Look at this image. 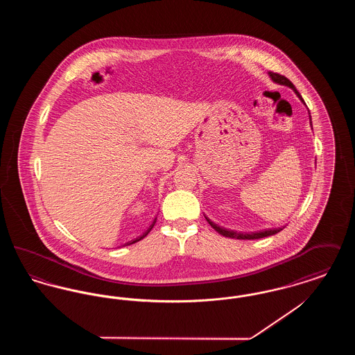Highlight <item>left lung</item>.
<instances>
[{
  "mask_svg": "<svg viewBox=\"0 0 355 355\" xmlns=\"http://www.w3.org/2000/svg\"><path fill=\"white\" fill-rule=\"evenodd\" d=\"M269 76H270L272 83H275V84L285 85V86L291 87V89L294 90V93L297 94V97H298V98L304 103V98L301 97L300 92L295 89V86L293 85V83H291L290 80H287L285 76H281V74H278V73H272V71H269ZM304 105H306V103H304ZM309 114H310V113H309ZM310 125H311V119H310ZM205 218H206V220L210 223V226H211L216 232H218V233H220V236H229V238H236V239H258V238H263V236H274V234L279 233V232L285 227V226H284V227H274V229H266V230L253 232V233H239V232H234V230H229V229L220 227V226H218L217 223H214L213 220H209L207 217H205Z\"/></svg>",
  "mask_w": 355,
  "mask_h": 355,
  "instance_id": "left-lung-1",
  "label": "left lung"
}]
</instances>
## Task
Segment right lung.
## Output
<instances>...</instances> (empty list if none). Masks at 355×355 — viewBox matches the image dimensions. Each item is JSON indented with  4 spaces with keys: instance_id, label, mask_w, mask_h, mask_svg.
<instances>
[{
    "instance_id": "add662e5",
    "label": "right lung",
    "mask_w": 355,
    "mask_h": 355,
    "mask_svg": "<svg viewBox=\"0 0 355 355\" xmlns=\"http://www.w3.org/2000/svg\"><path fill=\"white\" fill-rule=\"evenodd\" d=\"M155 220H157V218H154V220H153V222H152V225H150V226H149V227H148V230H146V232H145V233H144V234H142V236H137V238H135V239H132V241H129V242H126V243H125V245H123V246H128V245H132V243H135V242H138V241H141V239H142V238H144V236H148V234H149V232H150V230H152L153 226H154V223H155Z\"/></svg>"
}]
</instances>
